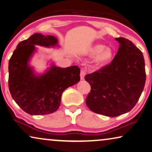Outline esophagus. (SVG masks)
Instances as JSON below:
<instances>
[{"instance_id": "1", "label": "esophagus", "mask_w": 152, "mask_h": 152, "mask_svg": "<svg viewBox=\"0 0 152 152\" xmlns=\"http://www.w3.org/2000/svg\"><path fill=\"white\" fill-rule=\"evenodd\" d=\"M85 75H86V72H85V71L84 70V69H82L81 72H80V74L81 80H84V79H85Z\"/></svg>"}]
</instances>
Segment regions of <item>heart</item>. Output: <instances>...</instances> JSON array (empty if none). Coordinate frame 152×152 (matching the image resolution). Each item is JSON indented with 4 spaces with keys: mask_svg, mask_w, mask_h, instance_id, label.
I'll return each mask as SVG.
<instances>
[{
    "mask_svg": "<svg viewBox=\"0 0 152 152\" xmlns=\"http://www.w3.org/2000/svg\"><path fill=\"white\" fill-rule=\"evenodd\" d=\"M88 55L90 56L95 57L93 63L96 67L101 68L110 63L114 57V51L110 47H106L104 45L97 44L94 45L88 50Z\"/></svg>",
    "mask_w": 152,
    "mask_h": 152,
    "instance_id": "heart-1",
    "label": "heart"
}]
</instances>
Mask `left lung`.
<instances>
[{"label": "left lung", "instance_id": "left-lung-1", "mask_svg": "<svg viewBox=\"0 0 152 152\" xmlns=\"http://www.w3.org/2000/svg\"><path fill=\"white\" fill-rule=\"evenodd\" d=\"M115 40L120 47L111 64L85 77L91 87L86 105L93 112L109 117L131 111L138 102L146 80L142 52L128 39L115 38Z\"/></svg>", "mask_w": 152, "mask_h": 152}]
</instances>
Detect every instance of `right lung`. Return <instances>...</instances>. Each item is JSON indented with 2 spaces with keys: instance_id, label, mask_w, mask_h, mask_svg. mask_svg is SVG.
Returning a JSON list of instances; mask_svg holds the SVG:
<instances>
[{
  "instance_id": "add662e5",
  "label": "right lung",
  "mask_w": 152,
  "mask_h": 152,
  "mask_svg": "<svg viewBox=\"0 0 152 152\" xmlns=\"http://www.w3.org/2000/svg\"><path fill=\"white\" fill-rule=\"evenodd\" d=\"M53 36L36 33L17 46L9 62V88L12 97L24 112L30 115H45L58 109L65 89L80 81V68L51 67L37 75L29 61L36 51L35 45L57 46Z\"/></svg>"
}]
</instances>
